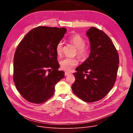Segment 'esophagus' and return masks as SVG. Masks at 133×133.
Wrapping results in <instances>:
<instances>
[{"mask_svg": "<svg viewBox=\"0 0 133 133\" xmlns=\"http://www.w3.org/2000/svg\"><path fill=\"white\" fill-rule=\"evenodd\" d=\"M70 74H71V72H67V71H66V72H65V75L66 76H68V75H70Z\"/></svg>", "mask_w": 133, "mask_h": 133, "instance_id": "esophagus-1", "label": "esophagus"}]
</instances>
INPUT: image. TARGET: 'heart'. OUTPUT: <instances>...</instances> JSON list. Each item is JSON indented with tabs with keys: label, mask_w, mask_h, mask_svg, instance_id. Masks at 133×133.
Instances as JSON below:
<instances>
[{
	"label": "heart",
	"mask_w": 133,
	"mask_h": 133,
	"mask_svg": "<svg viewBox=\"0 0 133 133\" xmlns=\"http://www.w3.org/2000/svg\"><path fill=\"white\" fill-rule=\"evenodd\" d=\"M69 41L76 48V52L78 56L81 58H86L88 55L89 48L86 45V41L83 37L79 35H75L69 38ZM63 43L59 41L56 46V51L58 56H61L63 52ZM78 64V61L76 58L66 57L62 59L60 62L61 68L66 71H68L72 67Z\"/></svg>",
	"instance_id": "b5f03b06"
}]
</instances>
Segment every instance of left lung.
<instances>
[{"label":"left lung","mask_w":133,"mask_h":133,"mask_svg":"<svg viewBox=\"0 0 133 133\" xmlns=\"http://www.w3.org/2000/svg\"><path fill=\"white\" fill-rule=\"evenodd\" d=\"M86 34L90 43L88 58L76 68L71 88L78 98L88 103L104 98L115 84L119 56L114 45L102 30L94 27Z\"/></svg>","instance_id":"1"}]
</instances>
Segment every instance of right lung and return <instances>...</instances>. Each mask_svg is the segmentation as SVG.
Wrapping results in <instances>:
<instances>
[{"label":"right lung","mask_w":133,"mask_h":133,"mask_svg":"<svg viewBox=\"0 0 133 133\" xmlns=\"http://www.w3.org/2000/svg\"><path fill=\"white\" fill-rule=\"evenodd\" d=\"M64 28L38 26L19 44L14 57L15 86L27 101L42 104L54 94L55 86L65 76L59 70L56 46L64 37Z\"/></svg>","instance_id":"1"}]
</instances>
